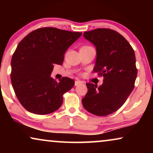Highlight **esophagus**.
I'll return each mask as SVG.
<instances>
[{
  "label": "esophagus",
  "mask_w": 153,
  "mask_h": 153,
  "mask_svg": "<svg viewBox=\"0 0 153 153\" xmlns=\"http://www.w3.org/2000/svg\"><path fill=\"white\" fill-rule=\"evenodd\" d=\"M83 82L81 81H79V80H77V81H75V83H74V85L75 86H77V85H80Z\"/></svg>",
  "instance_id": "obj_1"
}]
</instances>
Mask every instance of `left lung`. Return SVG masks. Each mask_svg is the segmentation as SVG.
Returning a JSON list of instances; mask_svg holds the SVG:
<instances>
[{"label": "left lung", "instance_id": "1", "mask_svg": "<svg viewBox=\"0 0 153 153\" xmlns=\"http://www.w3.org/2000/svg\"><path fill=\"white\" fill-rule=\"evenodd\" d=\"M83 37L95 46L93 71L104 76V82L99 87L86 83L83 106L92 114L107 116L123 105L134 88L137 76L134 51L123 35L111 29H95L85 32Z\"/></svg>", "mask_w": 153, "mask_h": 153}]
</instances>
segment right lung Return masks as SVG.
Listing matches in <instances>:
<instances>
[{
	"mask_svg": "<svg viewBox=\"0 0 153 153\" xmlns=\"http://www.w3.org/2000/svg\"><path fill=\"white\" fill-rule=\"evenodd\" d=\"M82 33L51 27L38 28L19 43L11 60V82L21 104L29 112L46 115L62 105L74 81L51 77L53 65H62L65 51Z\"/></svg>",
	"mask_w": 153,
	"mask_h": 153,
	"instance_id": "add662e5",
	"label": "right lung"
}]
</instances>
